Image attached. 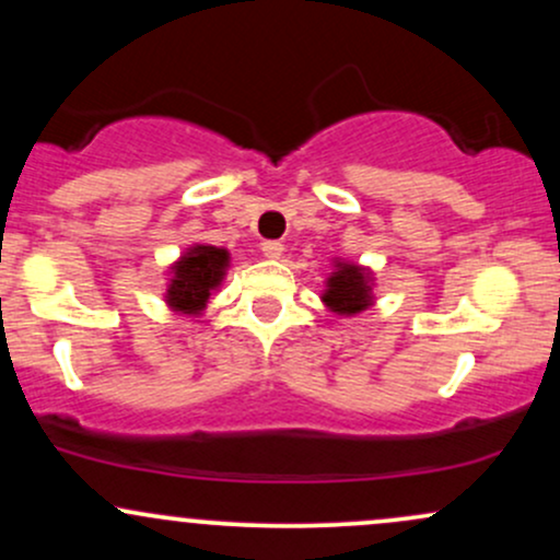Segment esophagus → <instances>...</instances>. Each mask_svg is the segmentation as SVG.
<instances>
[{
    "label": "esophagus",
    "instance_id": "1",
    "mask_svg": "<svg viewBox=\"0 0 560 560\" xmlns=\"http://www.w3.org/2000/svg\"><path fill=\"white\" fill-rule=\"evenodd\" d=\"M260 249H262V255H266V258H281V253H284V244H281L279 240H268V242H262L260 244Z\"/></svg>",
    "mask_w": 560,
    "mask_h": 560
}]
</instances>
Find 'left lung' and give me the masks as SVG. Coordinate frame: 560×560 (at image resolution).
Instances as JSON below:
<instances>
[{"label": "left lung", "mask_w": 560, "mask_h": 560, "mask_svg": "<svg viewBox=\"0 0 560 560\" xmlns=\"http://www.w3.org/2000/svg\"><path fill=\"white\" fill-rule=\"evenodd\" d=\"M371 276L355 262H337L326 281L324 302L339 316H352L371 305Z\"/></svg>", "instance_id": "8db88e82"}]
</instances>
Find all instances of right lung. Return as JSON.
<instances>
[{
  "mask_svg": "<svg viewBox=\"0 0 560 560\" xmlns=\"http://www.w3.org/2000/svg\"><path fill=\"white\" fill-rule=\"evenodd\" d=\"M229 268V253L210 244L189 247L176 266L171 268L173 279L165 292V300L173 311H182L186 316H197L208 305L210 292L221 284L223 273Z\"/></svg>",
  "mask_w": 560,
  "mask_h": 560,
  "instance_id": "obj_1",
  "label": "right lung"
}]
</instances>
